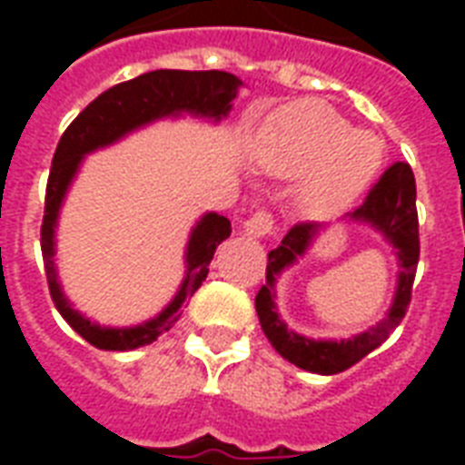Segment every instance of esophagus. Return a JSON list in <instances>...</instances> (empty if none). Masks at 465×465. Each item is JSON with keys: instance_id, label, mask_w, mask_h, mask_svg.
<instances>
[{"instance_id": "esophagus-1", "label": "esophagus", "mask_w": 465, "mask_h": 465, "mask_svg": "<svg viewBox=\"0 0 465 465\" xmlns=\"http://www.w3.org/2000/svg\"><path fill=\"white\" fill-rule=\"evenodd\" d=\"M272 226H275V222H272V214H270V212H255V214H251V217L243 222V232H246L248 236L262 239V236L272 233Z\"/></svg>"}]
</instances>
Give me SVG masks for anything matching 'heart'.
<instances>
[{"mask_svg":"<svg viewBox=\"0 0 465 465\" xmlns=\"http://www.w3.org/2000/svg\"><path fill=\"white\" fill-rule=\"evenodd\" d=\"M381 152L374 134L352 130L328 105L306 104L277 120L261 149V163L282 178H299L316 167L304 204L313 214H332L352 204L371 183Z\"/></svg>","mask_w":465,"mask_h":465,"instance_id":"heart-1","label":"heart"}]
</instances>
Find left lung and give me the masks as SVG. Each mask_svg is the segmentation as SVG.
<instances>
[{
    "label": "left lung",
    "mask_w": 465,
    "mask_h": 465,
    "mask_svg": "<svg viewBox=\"0 0 465 465\" xmlns=\"http://www.w3.org/2000/svg\"><path fill=\"white\" fill-rule=\"evenodd\" d=\"M415 175L405 161H396L393 166L383 171V175L369 190L364 203L354 212H347L345 222L364 224L381 233V239L393 248L398 258L396 292L386 316L369 331L357 332L352 338L342 340H313L302 332L292 331L284 323L277 309V280L284 270L297 265L306 253L316 236L323 232V224L292 226L282 243L268 253V270H265V284L255 297V311L261 318V328L270 345L282 354L284 360L294 367L313 371V374H340L352 364L367 357L371 350L381 345L389 338L393 328L403 321L408 304H411L412 280L418 270L420 258V233H418V207H415Z\"/></svg>",
    "instance_id": "8db88e82"
}]
</instances>
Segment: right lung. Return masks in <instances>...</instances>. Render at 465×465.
Here are the masks:
<instances>
[{"instance_id":"obj_1","label":"right lung","mask_w":465,"mask_h":465,"mask_svg":"<svg viewBox=\"0 0 465 465\" xmlns=\"http://www.w3.org/2000/svg\"><path fill=\"white\" fill-rule=\"evenodd\" d=\"M241 86L243 82L239 76L229 74V72H217V69H210V72L156 69V72H147L137 79H130V82L104 91L96 101H91L76 115L74 123L62 134L60 144L54 149L50 178H47L40 248H43L47 287H50L54 306L62 318L98 350L127 352V350H137L142 345H152L161 332H166L181 318L185 299L193 297L197 287L204 282L214 251L232 233V222L217 212H204L190 232L185 255H183L185 277H183L175 297L161 309V313L144 323L111 328V325L96 323L84 316L82 311H76L57 280L54 229H57V219H60L69 185L74 183L86 154L96 152V149L111 147L130 133L152 125L156 120L190 115V118L222 123L232 113L233 98L239 96Z\"/></svg>"}]
</instances>
